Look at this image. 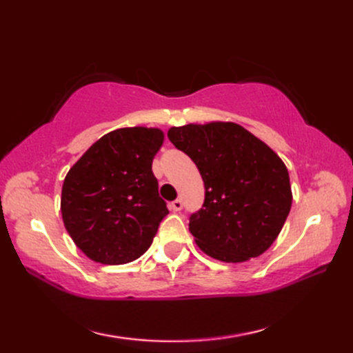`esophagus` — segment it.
Instances as JSON below:
<instances>
[{
    "label": "esophagus",
    "instance_id": "obj_1",
    "mask_svg": "<svg viewBox=\"0 0 353 353\" xmlns=\"http://www.w3.org/2000/svg\"><path fill=\"white\" fill-rule=\"evenodd\" d=\"M182 208H183V201L181 199H177V200L171 201V203H170V209H171V211H174V212L182 211Z\"/></svg>",
    "mask_w": 353,
    "mask_h": 353
}]
</instances>
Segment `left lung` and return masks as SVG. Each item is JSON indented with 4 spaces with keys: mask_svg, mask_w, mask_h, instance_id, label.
Returning a JSON list of instances; mask_svg holds the SVG:
<instances>
[{
    "mask_svg": "<svg viewBox=\"0 0 353 353\" xmlns=\"http://www.w3.org/2000/svg\"><path fill=\"white\" fill-rule=\"evenodd\" d=\"M168 138L191 157L205 182L203 208L190 216L200 250L234 264L264 253L281 234L292 203L281 157L235 123L171 127Z\"/></svg>",
    "mask_w": 353,
    "mask_h": 353,
    "instance_id": "1",
    "label": "left lung"
}]
</instances>
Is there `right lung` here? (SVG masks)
Here are the masks:
<instances>
[{
    "mask_svg": "<svg viewBox=\"0 0 353 353\" xmlns=\"http://www.w3.org/2000/svg\"><path fill=\"white\" fill-rule=\"evenodd\" d=\"M163 142L154 127H124L104 134L72 165L61 211L72 241L89 259L121 265L153 243L167 203L152 162Z\"/></svg>",
    "mask_w": 353,
    "mask_h": 353,
    "instance_id": "obj_1",
    "label": "right lung"
}]
</instances>
